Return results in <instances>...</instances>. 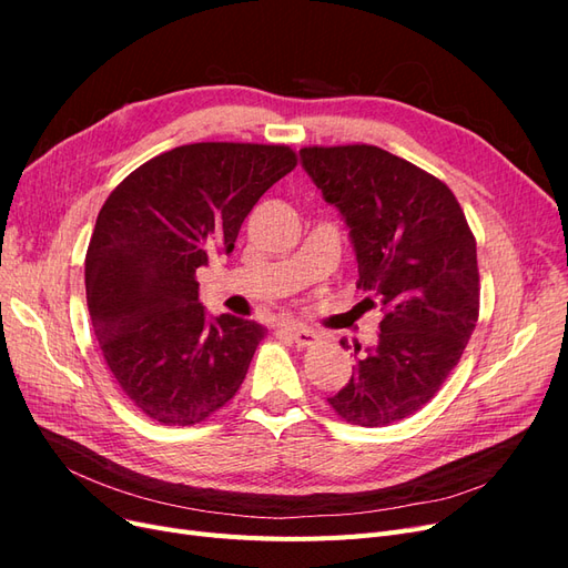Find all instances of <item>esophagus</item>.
I'll use <instances>...</instances> for the list:
<instances>
[{"instance_id": "1", "label": "esophagus", "mask_w": 568, "mask_h": 568, "mask_svg": "<svg viewBox=\"0 0 568 568\" xmlns=\"http://www.w3.org/2000/svg\"><path fill=\"white\" fill-rule=\"evenodd\" d=\"M282 332L296 343V346L301 348H307V346H315V343L320 341V334L313 332V329H305V326H296V324H284Z\"/></svg>"}]
</instances>
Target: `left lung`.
Wrapping results in <instances>:
<instances>
[{
    "label": "left lung",
    "mask_w": 568,
    "mask_h": 568,
    "mask_svg": "<svg viewBox=\"0 0 568 568\" xmlns=\"http://www.w3.org/2000/svg\"><path fill=\"white\" fill-rule=\"evenodd\" d=\"M301 159L351 227L357 288L382 313L379 338L355 343L351 382L326 400L343 422L388 426L432 400L467 348L476 239L448 184L379 146H305Z\"/></svg>",
    "instance_id": "8db88e82"
}]
</instances>
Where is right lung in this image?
I'll return each mask as SVG.
<instances>
[{"label": "right lung", "instance_id": "1", "mask_svg": "<svg viewBox=\"0 0 568 568\" xmlns=\"http://www.w3.org/2000/svg\"><path fill=\"white\" fill-rule=\"evenodd\" d=\"M296 165L284 144H184L132 170L101 205L84 255L90 317L118 386L149 419L201 424L244 384L265 329L209 322L196 270L232 253L257 199Z\"/></svg>", "mask_w": 568, "mask_h": 568}]
</instances>
